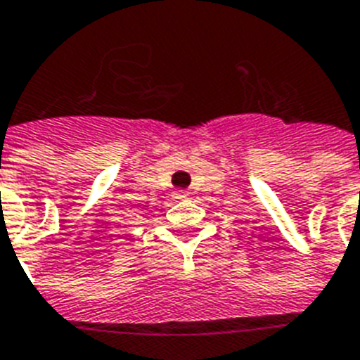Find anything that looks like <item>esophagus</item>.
<instances>
[{
	"instance_id": "esophagus-1",
	"label": "esophagus",
	"mask_w": 360,
	"mask_h": 360,
	"mask_svg": "<svg viewBox=\"0 0 360 360\" xmlns=\"http://www.w3.org/2000/svg\"><path fill=\"white\" fill-rule=\"evenodd\" d=\"M174 197H176V198H186V197H189V193H187V191H176V193H174Z\"/></svg>"
}]
</instances>
